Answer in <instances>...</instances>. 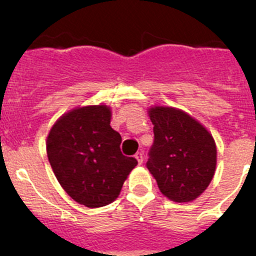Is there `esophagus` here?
Masks as SVG:
<instances>
[{"label": "esophagus", "mask_w": 256, "mask_h": 256, "mask_svg": "<svg viewBox=\"0 0 256 256\" xmlns=\"http://www.w3.org/2000/svg\"><path fill=\"white\" fill-rule=\"evenodd\" d=\"M134 158L137 159L138 164H142V162H144V154H142V152H137L134 155Z\"/></svg>", "instance_id": "esophagus-1"}]
</instances>
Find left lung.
<instances>
[{"label":"left lung","mask_w":256,"mask_h":256,"mask_svg":"<svg viewBox=\"0 0 256 256\" xmlns=\"http://www.w3.org/2000/svg\"><path fill=\"white\" fill-rule=\"evenodd\" d=\"M148 116L154 124V144L146 166L169 200L194 201L216 173V141L202 124L180 108L152 106Z\"/></svg>","instance_id":"obj_1"}]
</instances>
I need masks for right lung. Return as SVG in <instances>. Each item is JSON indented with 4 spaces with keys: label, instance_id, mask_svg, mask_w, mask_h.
I'll return each mask as SVG.
<instances>
[{
    "label": "right lung",
    "instance_id": "add662e5",
    "mask_svg": "<svg viewBox=\"0 0 256 256\" xmlns=\"http://www.w3.org/2000/svg\"><path fill=\"white\" fill-rule=\"evenodd\" d=\"M110 120L106 105L76 108L61 115L47 136V156L58 183L87 208L112 204L137 165L122 154V137Z\"/></svg>",
    "mask_w": 256,
    "mask_h": 256
}]
</instances>
